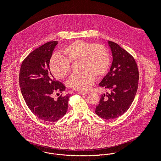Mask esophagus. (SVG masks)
<instances>
[{"label":"esophagus","mask_w":161,"mask_h":161,"mask_svg":"<svg viewBox=\"0 0 161 161\" xmlns=\"http://www.w3.org/2000/svg\"><path fill=\"white\" fill-rule=\"evenodd\" d=\"M78 93L80 94V95H88V94H89V92H78Z\"/></svg>","instance_id":"1"}]
</instances>
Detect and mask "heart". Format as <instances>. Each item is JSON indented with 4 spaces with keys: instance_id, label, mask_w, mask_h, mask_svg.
Returning a JSON list of instances; mask_svg holds the SVG:
<instances>
[{
    "instance_id": "b5f03b06",
    "label": "heart",
    "mask_w": 161,
    "mask_h": 161,
    "mask_svg": "<svg viewBox=\"0 0 161 161\" xmlns=\"http://www.w3.org/2000/svg\"><path fill=\"white\" fill-rule=\"evenodd\" d=\"M65 58L53 55L49 61L51 73L55 78L63 79L71 71V63L79 61L82 71L73 74L68 81L69 86L76 90H86L97 78L104 76L110 67V56L107 49L100 44L76 41L63 50Z\"/></svg>"
}]
</instances>
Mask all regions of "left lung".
Here are the masks:
<instances>
[{
    "mask_svg": "<svg viewBox=\"0 0 161 161\" xmlns=\"http://www.w3.org/2000/svg\"><path fill=\"white\" fill-rule=\"evenodd\" d=\"M113 61L99 85L110 91L102 95L96 107L97 115L106 120L116 119L130 108L137 93L139 70L134 58L119 44L108 41Z\"/></svg>",
    "mask_w": 161,
    "mask_h": 161,
    "instance_id": "8db88e82",
    "label": "left lung"
}]
</instances>
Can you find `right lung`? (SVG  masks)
Wrapping results in <instances>:
<instances>
[{
    "label": "right lung",
    "instance_id": "right-lung-1",
    "mask_svg": "<svg viewBox=\"0 0 161 161\" xmlns=\"http://www.w3.org/2000/svg\"><path fill=\"white\" fill-rule=\"evenodd\" d=\"M58 41H50L32 51L23 61L19 73V86L29 110L47 122L58 121L68 110L70 95L53 97L62 93L65 86L56 81L49 69V61Z\"/></svg>",
    "mask_w": 161,
    "mask_h": 161
}]
</instances>
